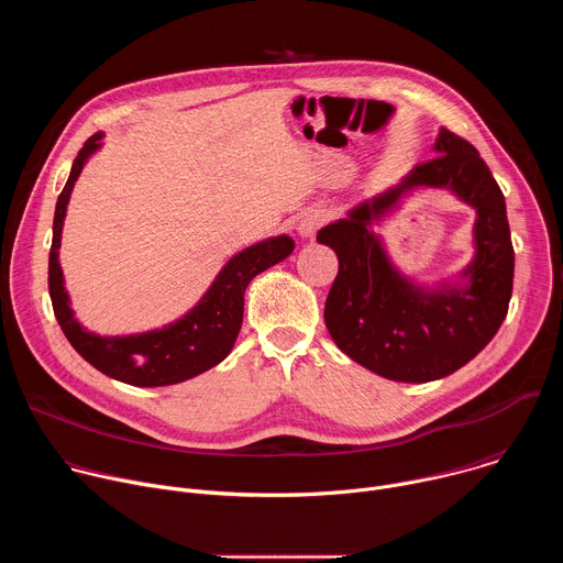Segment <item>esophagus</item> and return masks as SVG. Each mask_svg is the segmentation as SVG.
<instances>
[{
	"label": "esophagus",
	"instance_id": "esophagus-1",
	"mask_svg": "<svg viewBox=\"0 0 563 563\" xmlns=\"http://www.w3.org/2000/svg\"><path fill=\"white\" fill-rule=\"evenodd\" d=\"M332 218V211L325 207H316V209H307L300 220H298V233L302 238H311L320 227H323L328 220Z\"/></svg>",
	"mask_w": 563,
	"mask_h": 563
}]
</instances>
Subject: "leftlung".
Listing matches in <instances>:
<instances>
[{"label": "left lung", "instance_id": "obj_1", "mask_svg": "<svg viewBox=\"0 0 563 563\" xmlns=\"http://www.w3.org/2000/svg\"><path fill=\"white\" fill-rule=\"evenodd\" d=\"M434 153L396 189L316 235L339 258L325 302L334 343L389 380L428 383L463 367L495 339L512 296L515 250L497 180L478 151L450 129H441ZM412 186L452 188L477 209V256L464 273L471 280L465 290L415 288L388 265L368 231V222Z\"/></svg>", "mask_w": 563, "mask_h": 563}]
</instances>
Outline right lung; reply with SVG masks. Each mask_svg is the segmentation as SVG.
<instances>
[{"label": "right lung", "instance_id": "right-lung-1", "mask_svg": "<svg viewBox=\"0 0 563 563\" xmlns=\"http://www.w3.org/2000/svg\"><path fill=\"white\" fill-rule=\"evenodd\" d=\"M102 133L91 135L73 159L70 176L57 198L53 243L48 256V291L57 323L73 350L102 374L135 385L159 387L194 378L218 365L233 347L245 311V289L254 276L287 258L294 240L278 235L233 256L218 274L202 300L174 325L133 336H98L73 318L64 289L57 250L73 185L87 157L100 146Z\"/></svg>", "mask_w": 563, "mask_h": 563}]
</instances>
